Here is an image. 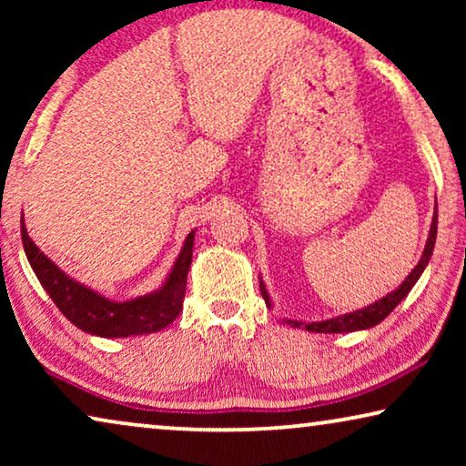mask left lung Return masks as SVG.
Segmentation results:
<instances>
[{
    "instance_id": "left-lung-1",
    "label": "left lung",
    "mask_w": 466,
    "mask_h": 466,
    "mask_svg": "<svg viewBox=\"0 0 466 466\" xmlns=\"http://www.w3.org/2000/svg\"><path fill=\"white\" fill-rule=\"evenodd\" d=\"M435 239H437V209H435V216H432L429 241H426V246H424L422 258L418 260V265L413 267V271L405 278V282L400 284L397 290H392L390 295H386L384 299H380V301H375L373 305H367V308H362V309L350 311V314L330 318V320H322V322L286 320V324H290V327H295V329H301L303 327L305 330H311V333H350V330H362V329L375 327V324H380L381 320H384V318L390 314V311L397 308L400 301H403V299L407 297V292L413 289V284H416L418 279H420V276H422V271L426 269V265H429V260L432 257V248H435ZM260 292H263L265 303L271 308L269 295H267L263 282H260Z\"/></svg>"
}]
</instances>
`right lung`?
I'll return each mask as SVG.
<instances>
[{
  "label": "right lung",
  "instance_id": "obj_1",
  "mask_svg": "<svg viewBox=\"0 0 466 466\" xmlns=\"http://www.w3.org/2000/svg\"><path fill=\"white\" fill-rule=\"evenodd\" d=\"M23 248L27 254L31 269L53 299L56 308L69 322L85 330V333L99 337H131L157 333L171 324L182 311L184 292H187V276L190 260H193L195 231L188 233L184 248L177 257L165 284L157 292L131 299V301L116 303L97 295L72 278L66 276L46 254L40 252L25 228L21 220Z\"/></svg>",
  "mask_w": 466,
  "mask_h": 466
}]
</instances>
